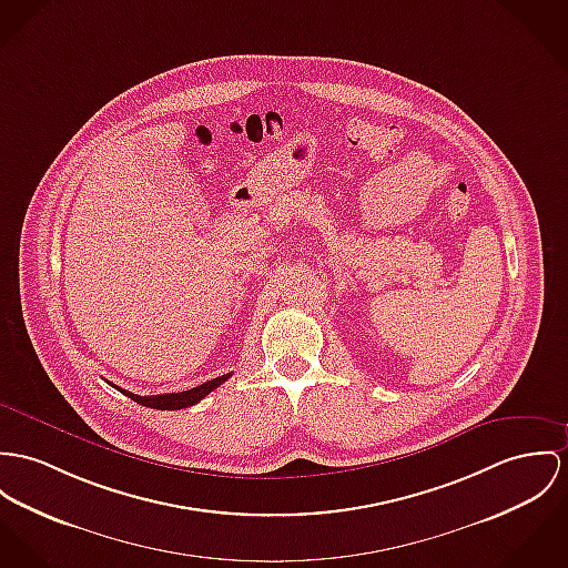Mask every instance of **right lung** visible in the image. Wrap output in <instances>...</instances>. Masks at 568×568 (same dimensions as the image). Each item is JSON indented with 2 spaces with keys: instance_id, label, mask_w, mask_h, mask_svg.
<instances>
[{
  "instance_id": "add662e5",
  "label": "right lung",
  "mask_w": 568,
  "mask_h": 568,
  "mask_svg": "<svg viewBox=\"0 0 568 568\" xmlns=\"http://www.w3.org/2000/svg\"><path fill=\"white\" fill-rule=\"evenodd\" d=\"M229 376H231V374H224V376H219V378H214V381H207V383H203V385H199V387H194V389H187V392L160 393V395H135V393L121 389V387H116V385H112V383H110V385L116 387L123 395L131 397L133 402L142 404V406L158 408V410H179V408H187V406H194L196 402H201L205 395H210L219 385H222Z\"/></svg>"
}]
</instances>
